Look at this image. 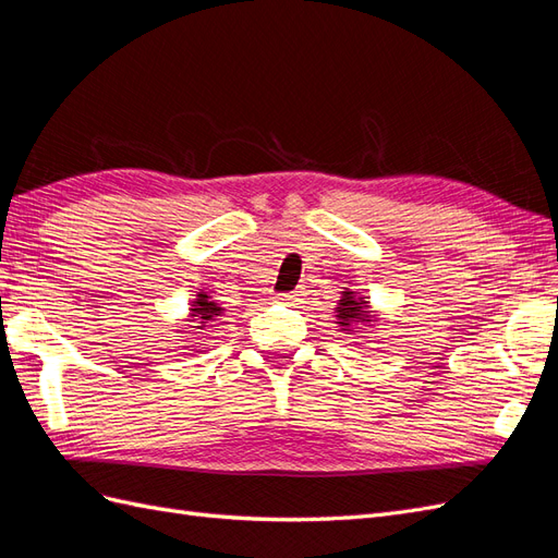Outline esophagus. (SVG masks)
Wrapping results in <instances>:
<instances>
[{"instance_id":"esophagus-1","label":"esophagus","mask_w":558,"mask_h":558,"mask_svg":"<svg viewBox=\"0 0 558 558\" xmlns=\"http://www.w3.org/2000/svg\"><path fill=\"white\" fill-rule=\"evenodd\" d=\"M277 300L286 302V305H293V302H298V293H279Z\"/></svg>"}]
</instances>
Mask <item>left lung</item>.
<instances>
[{"instance_id": "1", "label": "left lung", "mask_w": 558, "mask_h": 558, "mask_svg": "<svg viewBox=\"0 0 558 558\" xmlns=\"http://www.w3.org/2000/svg\"><path fill=\"white\" fill-rule=\"evenodd\" d=\"M365 302L353 298L351 291H344V298L337 305V324L342 326V330H351V326L361 324V320H369V314L365 312Z\"/></svg>"}]
</instances>
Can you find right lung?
<instances>
[{
    "instance_id": "right-lung-1",
    "label": "right lung",
    "mask_w": 558,
    "mask_h": 558,
    "mask_svg": "<svg viewBox=\"0 0 558 558\" xmlns=\"http://www.w3.org/2000/svg\"><path fill=\"white\" fill-rule=\"evenodd\" d=\"M191 312H193L191 320L195 324L193 328H207L205 324H211V320H216V316H221V307H218L214 300H209L207 293H199L197 295Z\"/></svg>"
}]
</instances>
